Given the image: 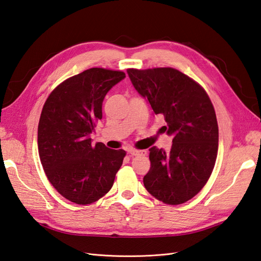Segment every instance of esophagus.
Segmentation results:
<instances>
[{"mask_svg":"<svg viewBox=\"0 0 261 261\" xmlns=\"http://www.w3.org/2000/svg\"><path fill=\"white\" fill-rule=\"evenodd\" d=\"M127 152L129 153V155L134 156V155H146L147 151L146 150H135V149H128Z\"/></svg>","mask_w":261,"mask_h":261,"instance_id":"esophagus-1","label":"esophagus"}]
</instances>
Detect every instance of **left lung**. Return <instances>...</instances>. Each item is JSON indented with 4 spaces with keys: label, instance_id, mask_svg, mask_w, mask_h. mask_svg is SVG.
<instances>
[{
    "label": "left lung",
    "instance_id": "1",
    "mask_svg": "<svg viewBox=\"0 0 261 261\" xmlns=\"http://www.w3.org/2000/svg\"><path fill=\"white\" fill-rule=\"evenodd\" d=\"M134 88L145 98L173 144L169 152L149 149L151 162L144 176L147 191L168 204L192 199L206 185L218 153L219 128L215 109L200 85L172 67L127 69Z\"/></svg>",
    "mask_w": 261,
    "mask_h": 261
}]
</instances>
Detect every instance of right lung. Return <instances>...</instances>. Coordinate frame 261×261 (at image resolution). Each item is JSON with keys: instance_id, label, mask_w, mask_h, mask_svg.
<instances>
[{"instance_id": "right-lung-1", "label": "right lung", "mask_w": 261, "mask_h": 261, "mask_svg": "<svg viewBox=\"0 0 261 261\" xmlns=\"http://www.w3.org/2000/svg\"><path fill=\"white\" fill-rule=\"evenodd\" d=\"M125 73L90 68L60 84L46 99L38 126V150L46 177L66 199L88 204L113 186L126 154L90 135L102 118V102Z\"/></svg>"}]
</instances>
